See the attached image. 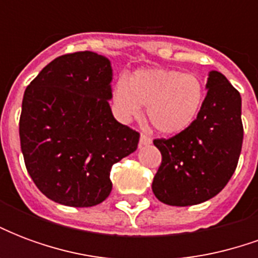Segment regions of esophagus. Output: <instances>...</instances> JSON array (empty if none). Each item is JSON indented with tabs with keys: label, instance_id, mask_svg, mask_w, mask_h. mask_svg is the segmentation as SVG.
<instances>
[{
	"label": "esophagus",
	"instance_id": "esophagus-1",
	"mask_svg": "<svg viewBox=\"0 0 258 258\" xmlns=\"http://www.w3.org/2000/svg\"><path fill=\"white\" fill-rule=\"evenodd\" d=\"M152 144V140L145 134H141V138H140V145L141 146H145V145H151Z\"/></svg>",
	"mask_w": 258,
	"mask_h": 258
}]
</instances>
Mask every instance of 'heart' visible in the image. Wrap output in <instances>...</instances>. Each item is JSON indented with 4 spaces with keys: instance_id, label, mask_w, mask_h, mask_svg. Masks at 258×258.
Instances as JSON below:
<instances>
[{
    "instance_id": "1",
    "label": "heart",
    "mask_w": 258,
    "mask_h": 258,
    "mask_svg": "<svg viewBox=\"0 0 258 258\" xmlns=\"http://www.w3.org/2000/svg\"><path fill=\"white\" fill-rule=\"evenodd\" d=\"M206 90L194 74L170 69L135 72L128 81L118 80L113 88V105L123 120H131L146 106L148 121L157 133H184L199 116Z\"/></svg>"
}]
</instances>
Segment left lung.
Wrapping results in <instances>:
<instances>
[{
  "mask_svg": "<svg viewBox=\"0 0 258 258\" xmlns=\"http://www.w3.org/2000/svg\"><path fill=\"white\" fill-rule=\"evenodd\" d=\"M207 95L195 123L184 133L153 144L162 164L152 182L157 199L170 206H194L228 184L243 142L242 98L227 77L211 70Z\"/></svg>",
  "mask_w": 258,
  "mask_h": 258,
  "instance_id": "left-lung-1",
  "label": "left lung"
}]
</instances>
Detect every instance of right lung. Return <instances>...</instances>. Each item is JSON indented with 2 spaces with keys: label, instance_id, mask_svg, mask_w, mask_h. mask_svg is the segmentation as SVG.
Listing matches in <instances>:
<instances>
[{
  "label": "right lung",
  "instance_id": "add662e5",
  "mask_svg": "<svg viewBox=\"0 0 258 258\" xmlns=\"http://www.w3.org/2000/svg\"><path fill=\"white\" fill-rule=\"evenodd\" d=\"M110 60L91 51L53 59L27 85L20 148L37 188L60 205L91 207L110 195L114 163L140 133L113 117Z\"/></svg>",
  "mask_w": 258,
  "mask_h": 258
}]
</instances>
